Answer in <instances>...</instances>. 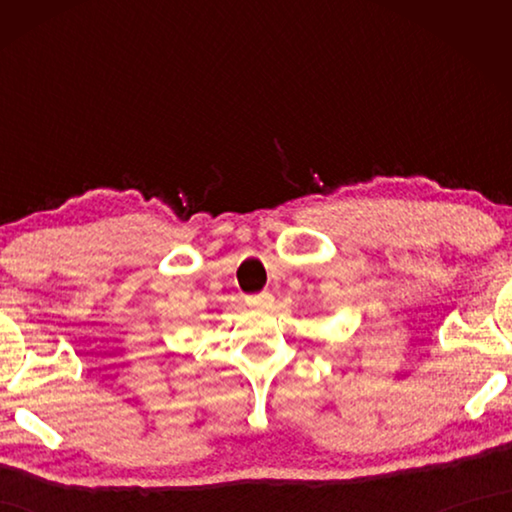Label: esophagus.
Instances as JSON below:
<instances>
[{
	"label": "esophagus",
	"instance_id": "esophagus-1",
	"mask_svg": "<svg viewBox=\"0 0 512 512\" xmlns=\"http://www.w3.org/2000/svg\"><path fill=\"white\" fill-rule=\"evenodd\" d=\"M271 302H273V296L268 291H264V293H257V296H248L246 298V305L248 307H271Z\"/></svg>",
	"mask_w": 512,
	"mask_h": 512
}]
</instances>
